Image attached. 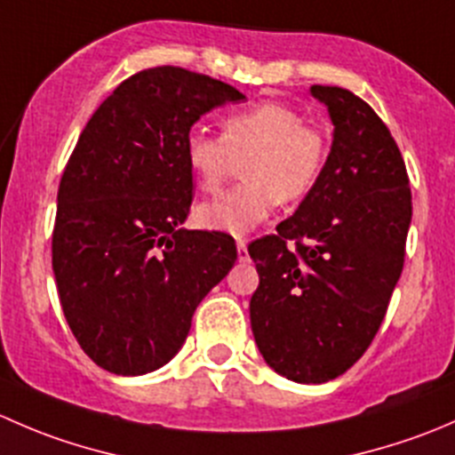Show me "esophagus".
I'll return each mask as SVG.
<instances>
[{"label": "esophagus", "mask_w": 455, "mask_h": 455, "mask_svg": "<svg viewBox=\"0 0 455 455\" xmlns=\"http://www.w3.org/2000/svg\"><path fill=\"white\" fill-rule=\"evenodd\" d=\"M237 259L249 261V249H246L244 237H237Z\"/></svg>", "instance_id": "1"}]
</instances>
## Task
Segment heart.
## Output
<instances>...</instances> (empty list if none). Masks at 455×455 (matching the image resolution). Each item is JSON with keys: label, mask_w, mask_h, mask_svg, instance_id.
Here are the masks:
<instances>
[{"label": "heart", "mask_w": 455, "mask_h": 455, "mask_svg": "<svg viewBox=\"0 0 455 455\" xmlns=\"http://www.w3.org/2000/svg\"><path fill=\"white\" fill-rule=\"evenodd\" d=\"M242 185L198 206V222L211 231L244 235L264 222L277 202L304 200L323 172L328 142L297 109L266 100L228 112L220 136L191 130L185 163L202 191H218L244 158Z\"/></svg>", "instance_id": "b5f03b06"}]
</instances>
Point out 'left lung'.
Segmentation results:
<instances>
[{"label":"left lung","mask_w":455,"mask_h":455,"mask_svg":"<svg viewBox=\"0 0 455 455\" xmlns=\"http://www.w3.org/2000/svg\"><path fill=\"white\" fill-rule=\"evenodd\" d=\"M310 94L334 125L323 172L277 235L249 246L259 273L255 343L295 383L332 380L363 356L403 273L411 222L405 160L379 114L343 87Z\"/></svg>","instance_id":"1"}]
</instances>
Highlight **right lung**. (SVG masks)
<instances>
[{
    "mask_svg": "<svg viewBox=\"0 0 455 455\" xmlns=\"http://www.w3.org/2000/svg\"><path fill=\"white\" fill-rule=\"evenodd\" d=\"M242 99L185 68H147L81 132L59 185L52 270L68 325L99 368L139 376L169 363L235 264L231 235L180 224L194 200L187 134L202 114Z\"/></svg>",
    "mask_w": 455,
    "mask_h": 455,
    "instance_id": "1",
    "label": "right lung"
}]
</instances>
